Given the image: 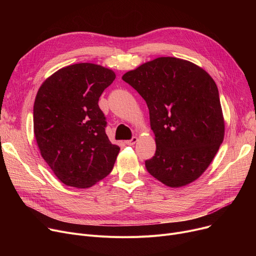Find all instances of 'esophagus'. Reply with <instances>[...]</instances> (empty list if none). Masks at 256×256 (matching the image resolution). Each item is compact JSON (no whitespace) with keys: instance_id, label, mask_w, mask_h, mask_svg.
<instances>
[{"instance_id":"esophagus-1","label":"esophagus","mask_w":256,"mask_h":256,"mask_svg":"<svg viewBox=\"0 0 256 256\" xmlns=\"http://www.w3.org/2000/svg\"><path fill=\"white\" fill-rule=\"evenodd\" d=\"M137 142H138V138L137 137H132L130 140L126 141V144L128 145V146H132V145H135Z\"/></svg>"}]
</instances>
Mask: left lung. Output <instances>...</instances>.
<instances>
[{"instance_id":"obj_1","label":"left lung","mask_w":256,"mask_h":256,"mask_svg":"<svg viewBox=\"0 0 256 256\" xmlns=\"http://www.w3.org/2000/svg\"><path fill=\"white\" fill-rule=\"evenodd\" d=\"M150 110L156 150L147 171L170 188L198 180L224 139L219 91L200 66L176 57L145 62L122 76Z\"/></svg>"}]
</instances>
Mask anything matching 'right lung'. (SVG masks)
Wrapping results in <instances>:
<instances>
[{
    "label": "right lung",
    "instance_id": "obj_1",
    "mask_svg": "<svg viewBox=\"0 0 256 256\" xmlns=\"http://www.w3.org/2000/svg\"><path fill=\"white\" fill-rule=\"evenodd\" d=\"M116 74L98 64L78 63L50 76L34 102V135L40 154L64 184L86 189L104 178L119 146L104 132L98 106Z\"/></svg>",
    "mask_w": 256,
    "mask_h": 256
}]
</instances>
